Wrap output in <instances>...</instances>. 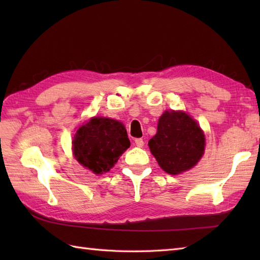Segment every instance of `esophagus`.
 Instances as JSON below:
<instances>
[{"instance_id": "1", "label": "esophagus", "mask_w": 260, "mask_h": 260, "mask_svg": "<svg viewBox=\"0 0 260 260\" xmlns=\"http://www.w3.org/2000/svg\"><path fill=\"white\" fill-rule=\"evenodd\" d=\"M135 144H136V146L143 147V145H144V141H143V139H136L135 140Z\"/></svg>"}]
</instances>
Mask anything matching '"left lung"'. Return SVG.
Returning a JSON list of instances; mask_svg holds the SVG:
<instances>
[{
    "label": "left lung",
    "mask_w": 260,
    "mask_h": 260,
    "mask_svg": "<svg viewBox=\"0 0 260 260\" xmlns=\"http://www.w3.org/2000/svg\"><path fill=\"white\" fill-rule=\"evenodd\" d=\"M148 146L161 169L175 175L190 170L202 157L204 135L187 114L167 110L159 117L157 133L148 141Z\"/></svg>",
    "instance_id": "left-lung-1"
}]
</instances>
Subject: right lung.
I'll return each instance as SVG.
<instances>
[{
    "label": "right lung",
    "mask_w": 260,
    "mask_h": 260,
    "mask_svg": "<svg viewBox=\"0 0 260 260\" xmlns=\"http://www.w3.org/2000/svg\"><path fill=\"white\" fill-rule=\"evenodd\" d=\"M77 161L93 173L107 172L131 143L118 120L93 117L79 127L73 142Z\"/></svg>",
    "instance_id": "add662e5"
}]
</instances>
